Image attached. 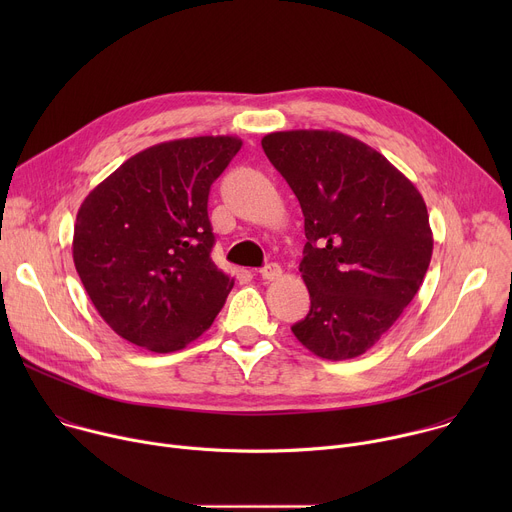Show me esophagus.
<instances>
[{"instance_id": "obj_1", "label": "esophagus", "mask_w": 512, "mask_h": 512, "mask_svg": "<svg viewBox=\"0 0 512 512\" xmlns=\"http://www.w3.org/2000/svg\"><path fill=\"white\" fill-rule=\"evenodd\" d=\"M259 273H261V277L267 279V281H277L283 271H281V267H279L277 263H269V265H265Z\"/></svg>"}]
</instances>
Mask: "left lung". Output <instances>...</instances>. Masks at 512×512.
Wrapping results in <instances>:
<instances>
[{
    "label": "left lung",
    "mask_w": 512,
    "mask_h": 512,
    "mask_svg": "<svg viewBox=\"0 0 512 512\" xmlns=\"http://www.w3.org/2000/svg\"><path fill=\"white\" fill-rule=\"evenodd\" d=\"M261 145L304 212L310 312L291 332L320 358L360 356L423 283L433 251L423 196L383 154L340 131H275Z\"/></svg>",
    "instance_id": "left-lung-1"
}]
</instances>
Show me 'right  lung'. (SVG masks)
<instances>
[{"instance_id":"1","label":"right lung","mask_w":512,"mask_h":512,"mask_svg":"<svg viewBox=\"0 0 512 512\" xmlns=\"http://www.w3.org/2000/svg\"><path fill=\"white\" fill-rule=\"evenodd\" d=\"M241 145L235 135L152 145L83 200L72 259L93 306L127 342L182 350L225 306L235 279L210 257L206 206Z\"/></svg>"}]
</instances>
